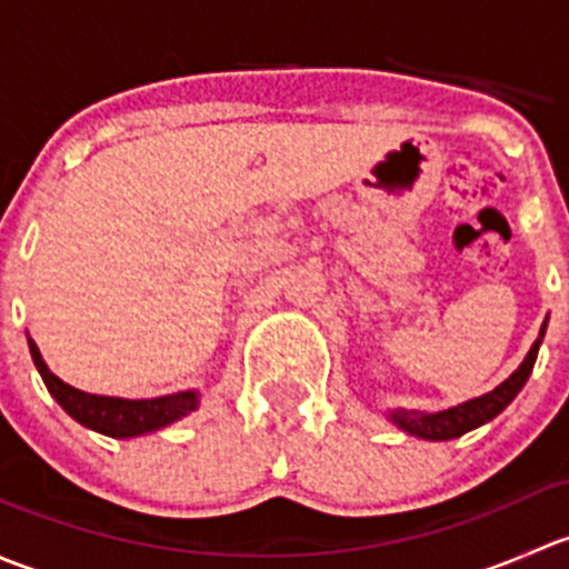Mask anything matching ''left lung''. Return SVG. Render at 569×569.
Masks as SVG:
<instances>
[{
	"instance_id": "1",
	"label": "left lung",
	"mask_w": 569,
	"mask_h": 569,
	"mask_svg": "<svg viewBox=\"0 0 569 569\" xmlns=\"http://www.w3.org/2000/svg\"><path fill=\"white\" fill-rule=\"evenodd\" d=\"M545 327L548 321L542 325L539 330V338L531 343L529 355H526L523 363L518 366L509 380H503L496 391L485 393V396H476V399L465 401V405L449 407V410H440V412H421V410H391L388 418L396 423L399 429H405L407 435H416V438L423 440H451V438H460V435L470 432V429L481 427V423L492 421L515 396L520 393V388L526 386L529 380L531 369H533V360H537L539 352V343L545 338Z\"/></svg>"
}]
</instances>
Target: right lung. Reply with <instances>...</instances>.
Here are the masks:
<instances>
[{
  "label": "right lung",
  "mask_w": 569,
  "mask_h": 569,
  "mask_svg": "<svg viewBox=\"0 0 569 569\" xmlns=\"http://www.w3.org/2000/svg\"><path fill=\"white\" fill-rule=\"evenodd\" d=\"M27 343H30L36 369L43 377L49 393L57 399V405L73 421H79L88 429H96L101 435H109V438H137V435L157 432V429L168 427V423L178 421L187 412L198 410V391H178L157 396V399H118V396L84 393L79 388L62 382L57 375H51L46 360L40 358L38 343L30 336H27Z\"/></svg>",
  "instance_id": "add662e5"
}]
</instances>
